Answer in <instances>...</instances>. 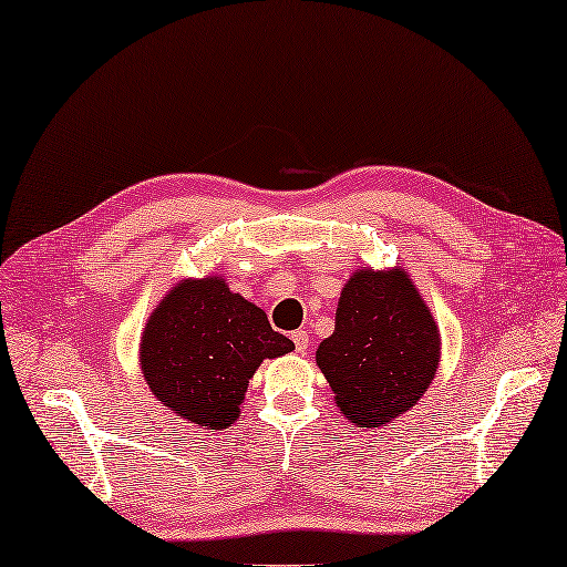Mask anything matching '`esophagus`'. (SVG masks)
<instances>
[{
	"mask_svg": "<svg viewBox=\"0 0 567 567\" xmlns=\"http://www.w3.org/2000/svg\"><path fill=\"white\" fill-rule=\"evenodd\" d=\"M291 340H293V344H296V352L303 354V352L308 350V340H310V334H308L306 330H296V332H291Z\"/></svg>",
	"mask_w": 567,
	"mask_h": 567,
	"instance_id": "obj_1",
	"label": "esophagus"
}]
</instances>
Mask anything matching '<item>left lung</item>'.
<instances>
[{
  "label": "left lung",
  "instance_id": "8db88e82",
  "mask_svg": "<svg viewBox=\"0 0 567 567\" xmlns=\"http://www.w3.org/2000/svg\"><path fill=\"white\" fill-rule=\"evenodd\" d=\"M318 367L344 419L379 429L415 406L435 377L441 334L406 271L360 269L342 288Z\"/></svg>",
  "mask_w": 567,
  "mask_h": 567
}]
</instances>
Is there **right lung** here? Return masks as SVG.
<instances>
[{"instance_id": "add662e5", "label": "right lung", "mask_w": 567, "mask_h": 567, "mask_svg": "<svg viewBox=\"0 0 567 567\" xmlns=\"http://www.w3.org/2000/svg\"><path fill=\"white\" fill-rule=\"evenodd\" d=\"M291 350L261 308L210 276L161 300L142 338V372L164 406L219 431L237 421L257 367Z\"/></svg>"}]
</instances>
